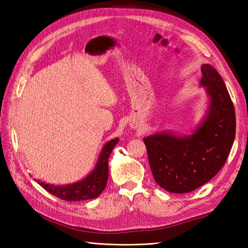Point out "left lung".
<instances>
[{
  "instance_id": "8db88e82",
  "label": "left lung",
  "mask_w": 248,
  "mask_h": 248,
  "mask_svg": "<svg viewBox=\"0 0 248 248\" xmlns=\"http://www.w3.org/2000/svg\"><path fill=\"white\" fill-rule=\"evenodd\" d=\"M200 85L210 98L207 115L192 135L155 133L144 139L155 180L166 191L192 192L211 180L230 154L235 136V112L222 77L202 66Z\"/></svg>"
}]
</instances>
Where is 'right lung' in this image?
Returning a JSON list of instances; mask_svg holds the SVG:
<instances>
[{
	"label": "right lung",
	"instance_id": "obj_1",
	"mask_svg": "<svg viewBox=\"0 0 248 248\" xmlns=\"http://www.w3.org/2000/svg\"><path fill=\"white\" fill-rule=\"evenodd\" d=\"M119 139L108 141L102 148L94 170L83 180L68 184V186H53V184L37 181L46 191L66 202H80L97 198L107 186L108 177V156Z\"/></svg>",
	"mask_w": 248,
	"mask_h": 248
}]
</instances>
